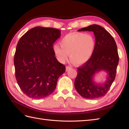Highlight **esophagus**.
Wrapping results in <instances>:
<instances>
[{
  "instance_id": "34e87169",
  "label": "esophagus",
  "mask_w": 129,
  "mask_h": 129,
  "mask_svg": "<svg viewBox=\"0 0 129 129\" xmlns=\"http://www.w3.org/2000/svg\"><path fill=\"white\" fill-rule=\"evenodd\" d=\"M70 69H72V68H71L70 67H69V66H67L66 67V71H67V72H68V70H69Z\"/></svg>"
}]
</instances>
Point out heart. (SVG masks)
<instances>
[{
    "instance_id": "heart-1",
    "label": "heart",
    "mask_w": 129,
    "mask_h": 129,
    "mask_svg": "<svg viewBox=\"0 0 129 129\" xmlns=\"http://www.w3.org/2000/svg\"><path fill=\"white\" fill-rule=\"evenodd\" d=\"M60 46L55 44L53 50L57 60L64 62L70 59L76 65H82L91 58L95 49V39L92 35L83 33H73L65 35L60 42Z\"/></svg>"
}]
</instances>
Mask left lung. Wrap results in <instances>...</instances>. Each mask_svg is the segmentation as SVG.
<instances>
[{
	"label": "left lung",
	"instance_id": "obj_1",
	"mask_svg": "<svg viewBox=\"0 0 129 129\" xmlns=\"http://www.w3.org/2000/svg\"><path fill=\"white\" fill-rule=\"evenodd\" d=\"M78 31L94 33L96 46L91 58L78 68L74 83L75 89L81 96L89 99L103 97L108 92L115 78L119 60L116 42L105 29L96 24ZM101 71H105L108 75L104 83L98 84L93 81V77Z\"/></svg>",
	"mask_w": 129,
	"mask_h": 129
}]
</instances>
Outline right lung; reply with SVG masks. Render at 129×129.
I'll use <instances>...</instances> for the list:
<instances>
[{"instance_id":"add662e5","label":"right lung","mask_w":129,"mask_h":129,"mask_svg":"<svg viewBox=\"0 0 129 129\" xmlns=\"http://www.w3.org/2000/svg\"><path fill=\"white\" fill-rule=\"evenodd\" d=\"M60 35L59 29L37 26L19 39L14 59L15 78L27 96L34 99L48 96L65 72V65L57 61L53 50Z\"/></svg>"}]
</instances>
